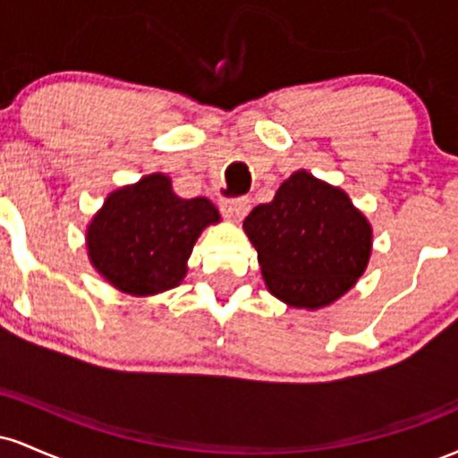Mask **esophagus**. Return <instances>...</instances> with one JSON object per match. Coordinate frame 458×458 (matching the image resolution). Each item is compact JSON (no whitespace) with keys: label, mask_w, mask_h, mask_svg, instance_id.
<instances>
[{"label":"esophagus","mask_w":458,"mask_h":458,"mask_svg":"<svg viewBox=\"0 0 458 458\" xmlns=\"http://www.w3.org/2000/svg\"><path fill=\"white\" fill-rule=\"evenodd\" d=\"M222 211L230 222H241L250 211V199L247 198H230L222 202Z\"/></svg>","instance_id":"34e87169"}]
</instances>
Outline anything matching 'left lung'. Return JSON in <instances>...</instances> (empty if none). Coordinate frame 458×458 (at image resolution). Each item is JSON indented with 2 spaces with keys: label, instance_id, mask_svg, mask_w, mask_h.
<instances>
[{
  "label": "left lung",
  "instance_id": "left-lung-1",
  "mask_svg": "<svg viewBox=\"0 0 458 458\" xmlns=\"http://www.w3.org/2000/svg\"><path fill=\"white\" fill-rule=\"evenodd\" d=\"M271 295L291 308L318 310L355 286L366 271L372 228L343 189L299 170L269 204L243 222Z\"/></svg>",
  "mask_w": 458,
  "mask_h": 458
}]
</instances>
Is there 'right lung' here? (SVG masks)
Returning <instances> with one entry per match:
<instances>
[{
    "mask_svg": "<svg viewBox=\"0 0 458 458\" xmlns=\"http://www.w3.org/2000/svg\"><path fill=\"white\" fill-rule=\"evenodd\" d=\"M219 222L207 198H178L170 176L115 189L86 230L92 267L118 291L148 297L178 286L198 236Z\"/></svg>",
    "mask_w": 458,
    "mask_h": 458,
    "instance_id": "right-lung-1",
    "label": "right lung"
}]
</instances>
